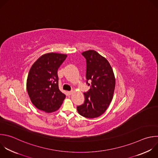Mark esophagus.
Here are the masks:
<instances>
[{
  "label": "esophagus",
  "mask_w": 158,
  "mask_h": 158,
  "mask_svg": "<svg viewBox=\"0 0 158 158\" xmlns=\"http://www.w3.org/2000/svg\"><path fill=\"white\" fill-rule=\"evenodd\" d=\"M68 93V94H69V95H71V94L73 93V90H71V91H69Z\"/></svg>",
  "instance_id": "esophagus-1"
}]
</instances>
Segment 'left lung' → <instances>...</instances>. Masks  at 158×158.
<instances>
[{"mask_svg": "<svg viewBox=\"0 0 158 158\" xmlns=\"http://www.w3.org/2000/svg\"><path fill=\"white\" fill-rule=\"evenodd\" d=\"M82 55L86 60V83L90 88L84 93V102L77 107V110L81 115L94 118L108 108L113 98L115 79L109 61L97 51L89 50Z\"/></svg>", "mask_w": 158, "mask_h": 158, "instance_id": "obj_1", "label": "left lung"}]
</instances>
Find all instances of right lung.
<instances>
[{"mask_svg":"<svg viewBox=\"0 0 158 158\" xmlns=\"http://www.w3.org/2000/svg\"><path fill=\"white\" fill-rule=\"evenodd\" d=\"M66 55L49 52L32 65L27 81V90L34 106L47 113L58 110L66 97L59 89L58 69Z\"/></svg>","mask_w":158,"mask_h":158,"instance_id":"add662e5","label":"right lung"}]
</instances>
